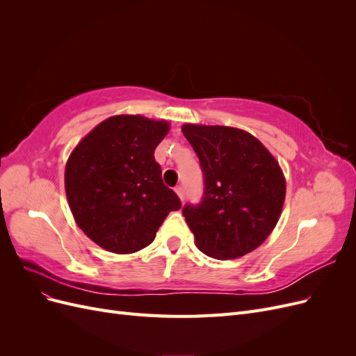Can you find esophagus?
I'll return each mask as SVG.
<instances>
[{
    "label": "esophagus",
    "mask_w": 356,
    "mask_h": 356,
    "mask_svg": "<svg viewBox=\"0 0 356 356\" xmlns=\"http://www.w3.org/2000/svg\"><path fill=\"white\" fill-rule=\"evenodd\" d=\"M175 193L178 195V197L181 199V202L184 200V188H182V187H177V188H175Z\"/></svg>",
    "instance_id": "obj_1"
}]
</instances>
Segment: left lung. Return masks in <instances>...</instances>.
Masks as SVG:
<instances>
[{
  "label": "left lung",
  "instance_id": "8db88e82",
  "mask_svg": "<svg viewBox=\"0 0 356 356\" xmlns=\"http://www.w3.org/2000/svg\"><path fill=\"white\" fill-rule=\"evenodd\" d=\"M199 157L203 197L182 215L196 246L218 260L260 246L281 217L286 184L276 159L255 136L229 126L184 124Z\"/></svg>",
  "mask_w": 356,
  "mask_h": 356
}]
</instances>
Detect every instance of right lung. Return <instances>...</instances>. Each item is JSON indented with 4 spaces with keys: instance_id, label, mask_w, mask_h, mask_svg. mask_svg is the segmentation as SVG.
<instances>
[{
    "instance_id": "1",
    "label": "right lung",
    "mask_w": 356,
    "mask_h": 356,
    "mask_svg": "<svg viewBox=\"0 0 356 356\" xmlns=\"http://www.w3.org/2000/svg\"><path fill=\"white\" fill-rule=\"evenodd\" d=\"M169 132L165 120L114 115L86 135L65 168L75 222L89 239L115 254L148 246L181 200L163 184L154 149Z\"/></svg>"
}]
</instances>
